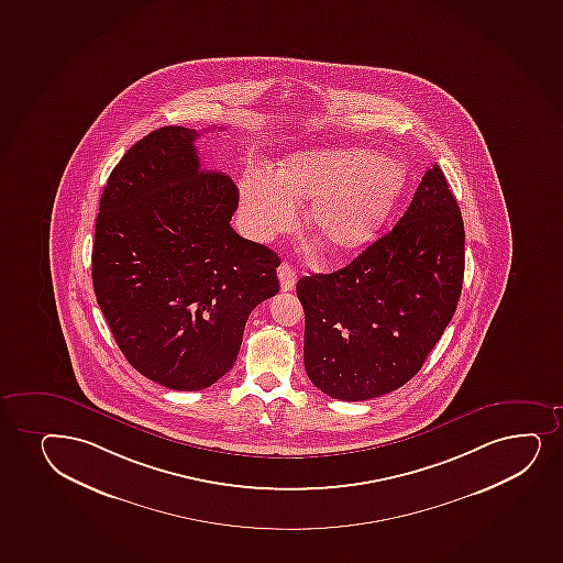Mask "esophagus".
Segmentation results:
<instances>
[{"label":"esophagus","instance_id":"esophagus-1","mask_svg":"<svg viewBox=\"0 0 563 563\" xmlns=\"http://www.w3.org/2000/svg\"><path fill=\"white\" fill-rule=\"evenodd\" d=\"M278 278L282 291H292L297 284V271L289 263H282L278 268Z\"/></svg>","mask_w":563,"mask_h":563}]
</instances>
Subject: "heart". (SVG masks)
I'll use <instances>...</instances> for the list:
<instances>
[{"instance_id":"heart-1","label":"heart","mask_w":563,"mask_h":563,"mask_svg":"<svg viewBox=\"0 0 563 563\" xmlns=\"http://www.w3.org/2000/svg\"><path fill=\"white\" fill-rule=\"evenodd\" d=\"M408 184L398 159L366 148L291 154L278 175L252 167L240 178V208L257 239L291 229L298 201L311 202L306 221L330 253H350L374 239Z\"/></svg>"}]
</instances>
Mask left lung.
I'll return each mask as SVG.
<instances>
[{"label": "left lung", "mask_w": 563, "mask_h": 563, "mask_svg": "<svg viewBox=\"0 0 563 563\" xmlns=\"http://www.w3.org/2000/svg\"><path fill=\"white\" fill-rule=\"evenodd\" d=\"M464 242L459 202L433 165L393 231L340 271L298 279L310 382L345 401L406 385L456 311Z\"/></svg>", "instance_id": "obj_1"}]
</instances>
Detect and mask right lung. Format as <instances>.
<instances>
[{"instance_id":"right-lung-1","label":"right lung","mask_w":563,"mask_h":563,"mask_svg":"<svg viewBox=\"0 0 563 563\" xmlns=\"http://www.w3.org/2000/svg\"><path fill=\"white\" fill-rule=\"evenodd\" d=\"M199 131L133 144L99 202L91 279L118 347L144 377L202 390L233 368L247 317L279 291V257L234 233L239 189L202 168Z\"/></svg>"}]
</instances>
